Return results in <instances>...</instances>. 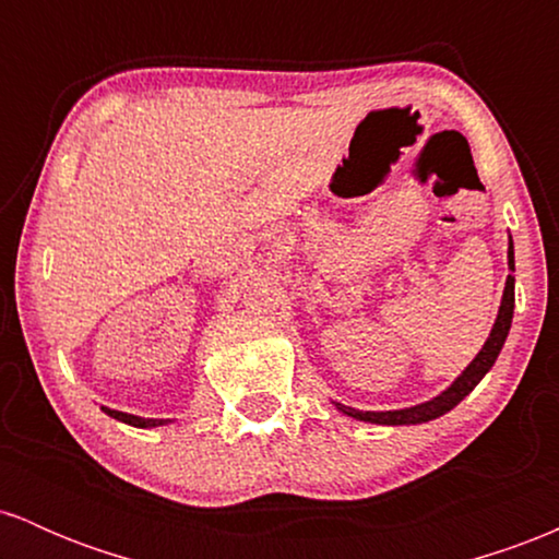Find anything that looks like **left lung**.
Returning a JSON list of instances; mask_svg holds the SVG:
<instances>
[{"instance_id":"1","label":"left lung","mask_w":559,"mask_h":559,"mask_svg":"<svg viewBox=\"0 0 559 559\" xmlns=\"http://www.w3.org/2000/svg\"><path fill=\"white\" fill-rule=\"evenodd\" d=\"M507 265H510V271H515L512 239H510V249H507ZM512 310H515V278H512V273H510L507 275L497 323H493V329L489 333V338H486L484 349H480L476 355V360H473L463 370V376H460L447 391H441L439 396H433L431 402H423V404H415V407H404V409H389V413H365V409L346 407V404H338V402H336V407L342 409L344 415H349V418L365 420V423H378V426H415V423H428V420L439 418V415H444L452 407H457V404L478 386L480 378L489 373L493 360H497L499 352H502L507 333H510Z\"/></svg>"}]
</instances>
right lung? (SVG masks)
<instances>
[{
    "instance_id": "1",
    "label": "right lung",
    "mask_w": 559,
    "mask_h": 559,
    "mask_svg": "<svg viewBox=\"0 0 559 559\" xmlns=\"http://www.w3.org/2000/svg\"><path fill=\"white\" fill-rule=\"evenodd\" d=\"M107 415L115 420H123L128 426H136V428H155V426H165L168 420H157V418H139V415H128V413H118V409L110 407H102Z\"/></svg>"
}]
</instances>
